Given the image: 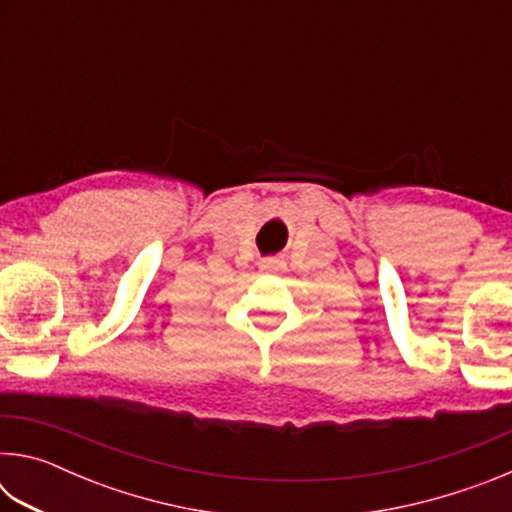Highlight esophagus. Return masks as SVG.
<instances>
[{"label":"esophagus","mask_w":512,"mask_h":512,"mask_svg":"<svg viewBox=\"0 0 512 512\" xmlns=\"http://www.w3.org/2000/svg\"><path fill=\"white\" fill-rule=\"evenodd\" d=\"M277 264H280V262H277V259H264L262 271H273V268H277Z\"/></svg>","instance_id":"1"}]
</instances>
